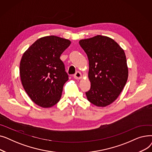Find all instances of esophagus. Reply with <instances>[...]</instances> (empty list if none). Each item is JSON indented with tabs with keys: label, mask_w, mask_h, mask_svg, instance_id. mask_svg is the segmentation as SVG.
I'll list each match as a JSON object with an SVG mask.
<instances>
[{
	"label": "esophagus",
	"mask_w": 152,
	"mask_h": 152,
	"mask_svg": "<svg viewBox=\"0 0 152 152\" xmlns=\"http://www.w3.org/2000/svg\"><path fill=\"white\" fill-rule=\"evenodd\" d=\"M74 77H75L76 79H81V78L82 77L81 73H80V72L77 71L76 73L74 75Z\"/></svg>",
	"instance_id": "1"
}]
</instances>
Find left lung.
Instances as JSON below:
<instances>
[{"label":"left lung","mask_w":152,"mask_h":152,"mask_svg":"<svg viewBox=\"0 0 152 152\" xmlns=\"http://www.w3.org/2000/svg\"><path fill=\"white\" fill-rule=\"evenodd\" d=\"M89 60L91 89L86 92L92 104L106 107L123 91L128 77L124 50L113 39L98 35L79 42Z\"/></svg>","instance_id":"obj_1"}]
</instances>
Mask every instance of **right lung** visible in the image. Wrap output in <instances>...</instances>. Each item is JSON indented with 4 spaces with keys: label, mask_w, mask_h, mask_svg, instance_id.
<instances>
[{
    "label": "right lung",
    "mask_w": 152,
    "mask_h": 152,
    "mask_svg": "<svg viewBox=\"0 0 152 152\" xmlns=\"http://www.w3.org/2000/svg\"><path fill=\"white\" fill-rule=\"evenodd\" d=\"M68 39L55 36L37 39L24 53L20 65L23 86L36 104L49 108L60 100L68 80L61 54L69 47Z\"/></svg>",
    "instance_id": "right-lung-1"
}]
</instances>
